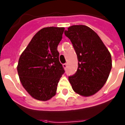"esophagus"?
Segmentation results:
<instances>
[{"mask_svg":"<svg viewBox=\"0 0 125 125\" xmlns=\"http://www.w3.org/2000/svg\"><path fill=\"white\" fill-rule=\"evenodd\" d=\"M63 67H64V69H67V63H64V64H63Z\"/></svg>","mask_w":125,"mask_h":125,"instance_id":"1","label":"esophagus"}]
</instances>
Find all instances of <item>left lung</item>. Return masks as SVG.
Wrapping results in <instances>:
<instances>
[{
	"instance_id": "1",
	"label": "left lung",
	"mask_w": 125,
	"mask_h": 125,
	"mask_svg": "<svg viewBox=\"0 0 125 125\" xmlns=\"http://www.w3.org/2000/svg\"><path fill=\"white\" fill-rule=\"evenodd\" d=\"M77 55L76 72L69 76L73 89L88 97L103 87L112 69V57L99 36L85 25H73L65 30Z\"/></svg>"
}]
</instances>
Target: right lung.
Here are the masks:
<instances>
[{
  "mask_svg": "<svg viewBox=\"0 0 125 125\" xmlns=\"http://www.w3.org/2000/svg\"><path fill=\"white\" fill-rule=\"evenodd\" d=\"M64 29L53 26L42 28L19 60L17 72L21 82L39 101H48L56 95L59 80L65 73L57 50Z\"/></svg>",
  "mask_w": 125,
  "mask_h": 125,
  "instance_id": "obj_1",
  "label": "right lung"
}]
</instances>
